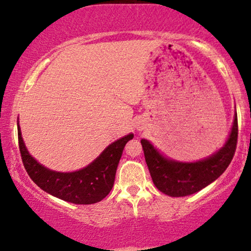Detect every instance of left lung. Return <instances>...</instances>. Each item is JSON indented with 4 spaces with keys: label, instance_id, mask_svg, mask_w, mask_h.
Listing matches in <instances>:
<instances>
[{
    "label": "left lung",
    "instance_id": "8db88e82",
    "mask_svg": "<svg viewBox=\"0 0 251 251\" xmlns=\"http://www.w3.org/2000/svg\"><path fill=\"white\" fill-rule=\"evenodd\" d=\"M144 155L154 185L169 197H186L197 193L217 179L226 170L234 156L238 143V116L227 142L218 152L207 159L193 163L169 160L157 152L149 140L142 139Z\"/></svg>",
    "mask_w": 251,
    "mask_h": 251
}]
</instances>
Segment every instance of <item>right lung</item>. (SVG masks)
<instances>
[{
  "mask_svg": "<svg viewBox=\"0 0 251 251\" xmlns=\"http://www.w3.org/2000/svg\"><path fill=\"white\" fill-rule=\"evenodd\" d=\"M17 126L20 155L30 179L47 193L75 204L96 203L111 192L123 149L133 138L132 133H129L116 140L83 169L74 173H57L32 157L24 144L19 123Z\"/></svg>",
  "mask_w": 251,
  "mask_h": 251,
  "instance_id": "obj_1",
  "label": "right lung"
}]
</instances>
